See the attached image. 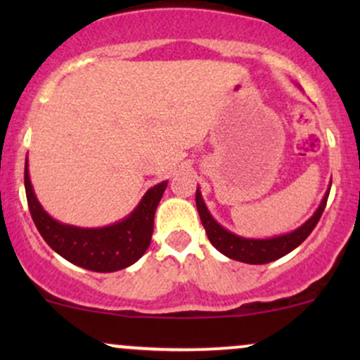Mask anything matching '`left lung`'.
<instances>
[{
    "label": "left lung",
    "mask_w": 360,
    "mask_h": 360,
    "mask_svg": "<svg viewBox=\"0 0 360 360\" xmlns=\"http://www.w3.org/2000/svg\"><path fill=\"white\" fill-rule=\"evenodd\" d=\"M330 186H332V183H330ZM330 186L326 189L320 206L313 213V217H309L303 225L292 230V232L271 238H247L223 229L220 223L212 217L208 208H206L200 188L196 189V208L198 213H200L201 223H203L206 230V235H208L210 242H212L214 249L220 250L229 259L240 260V262L245 264H267L289 254V252L295 250L296 247L307 240L308 235L313 232L318 220H320L321 213H323L330 194Z\"/></svg>",
    "instance_id": "obj_1"
}]
</instances>
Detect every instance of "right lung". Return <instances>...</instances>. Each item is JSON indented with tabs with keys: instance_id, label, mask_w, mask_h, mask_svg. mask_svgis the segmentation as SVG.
I'll return each mask as SVG.
<instances>
[{
	"instance_id": "right-lung-1",
	"label": "right lung",
	"mask_w": 360,
	"mask_h": 360,
	"mask_svg": "<svg viewBox=\"0 0 360 360\" xmlns=\"http://www.w3.org/2000/svg\"><path fill=\"white\" fill-rule=\"evenodd\" d=\"M167 188V181L152 186L128 217L100 229L65 225L49 214L37 200L28 160L25 162V191L28 210L44 240L69 262L94 272H115L131 266L146 254L154 232L157 205Z\"/></svg>"
}]
</instances>
